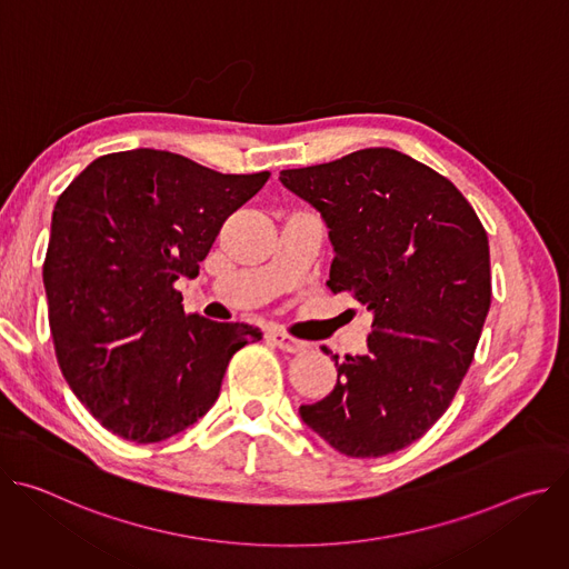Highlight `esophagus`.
Segmentation results:
<instances>
[{
  "label": "esophagus",
  "mask_w": 569,
  "mask_h": 569,
  "mask_svg": "<svg viewBox=\"0 0 569 569\" xmlns=\"http://www.w3.org/2000/svg\"><path fill=\"white\" fill-rule=\"evenodd\" d=\"M268 338L274 342V347H279L281 351H288V353H299L306 349V345L301 340H297L283 331H270Z\"/></svg>",
  "instance_id": "1"
}]
</instances>
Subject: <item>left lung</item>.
Here are the masks:
<instances>
[{
    "label": "left lung",
    "mask_w": 569,
    "mask_h": 569,
    "mask_svg": "<svg viewBox=\"0 0 569 569\" xmlns=\"http://www.w3.org/2000/svg\"><path fill=\"white\" fill-rule=\"evenodd\" d=\"M279 180L329 227V288L373 312L369 353L336 356L338 385L301 405L303 423L347 457L415 443L452 402L491 308L486 229L448 178L391 148Z\"/></svg>",
    "instance_id": "8db88e82"
}]
</instances>
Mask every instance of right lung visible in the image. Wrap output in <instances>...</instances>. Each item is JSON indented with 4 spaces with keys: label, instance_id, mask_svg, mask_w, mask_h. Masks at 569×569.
<instances>
[{
    "label": "right lung",
    "instance_id": "obj_1",
    "mask_svg": "<svg viewBox=\"0 0 569 569\" xmlns=\"http://www.w3.org/2000/svg\"><path fill=\"white\" fill-rule=\"evenodd\" d=\"M270 173L224 176L169 152H110L58 198L44 257L60 371L112 435L164 441L209 412L231 356L261 340L238 321L187 315L222 222Z\"/></svg>",
    "mask_w": 569,
    "mask_h": 569
}]
</instances>
